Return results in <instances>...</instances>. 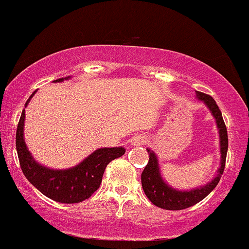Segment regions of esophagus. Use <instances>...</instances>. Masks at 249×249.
<instances>
[{
  "label": "esophagus",
  "mask_w": 249,
  "mask_h": 249,
  "mask_svg": "<svg viewBox=\"0 0 249 249\" xmlns=\"http://www.w3.org/2000/svg\"><path fill=\"white\" fill-rule=\"evenodd\" d=\"M145 142H146V138L144 137V136H136V137L131 139V145L133 146L143 145V144H145Z\"/></svg>",
  "instance_id": "1"
}]
</instances>
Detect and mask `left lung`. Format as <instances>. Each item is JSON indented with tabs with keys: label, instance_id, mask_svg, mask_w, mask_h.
<instances>
[{
	"label": "left lung",
	"instance_id": "1",
	"mask_svg": "<svg viewBox=\"0 0 249 249\" xmlns=\"http://www.w3.org/2000/svg\"><path fill=\"white\" fill-rule=\"evenodd\" d=\"M196 98L208 107L210 113L216 122L218 137H220V166H218L216 175L213 177L212 181L207 182L206 184L201 185V187L193 188V189L179 190L171 187L168 182L164 181L162 174H160L157 155L147 147L146 150L150 158L143 173H142V187H143L146 197L155 206L162 209L181 210L198 203L215 189L217 183L220 182L223 170H225L227 150H228V135H227L222 113H221L216 102L210 95L196 91Z\"/></svg>",
	"mask_w": 249,
	"mask_h": 249
}]
</instances>
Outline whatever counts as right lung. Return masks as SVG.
<instances>
[{"mask_svg":"<svg viewBox=\"0 0 249 249\" xmlns=\"http://www.w3.org/2000/svg\"><path fill=\"white\" fill-rule=\"evenodd\" d=\"M68 79L71 76L58 79L53 83H62ZM35 93L36 91L33 92L24 107H27ZM24 112L23 110L16 130V150L21 169L26 178L51 200L60 203H78L87 200L99 188L108 163L125 154L123 146L99 147L72 168L52 169L40 164L29 152L24 142Z\"/></svg>","mask_w":249,"mask_h":249,"instance_id":"right-lung-1","label":"right lung"}]
</instances>
